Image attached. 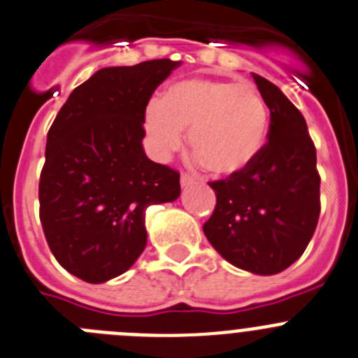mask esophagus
Segmentation results:
<instances>
[{
  "label": "esophagus",
  "mask_w": 358,
  "mask_h": 358,
  "mask_svg": "<svg viewBox=\"0 0 358 358\" xmlns=\"http://www.w3.org/2000/svg\"><path fill=\"white\" fill-rule=\"evenodd\" d=\"M193 182H195V179H193L192 176H189V173H181V185L185 186H192Z\"/></svg>",
  "instance_id": "esophagus-1"
}]
</instances>
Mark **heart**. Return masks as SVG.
<instances>
[{
    "mask_svg": "<svg viewBox=\"0 0 358 358\" xmlns=\"http://www.w3.org/2000/svg\"><path fill=\"white\" fill-rule=\"evenodd\" d=\"M145 131L154 156L163 159L182 145L216 176L250 166L264 147L270 113L257 88L209 78H192L166 88L162 103L145 110Z\"/></svg>",
    "mask_w": 358,
    "mask_h": 358,
    "instance_id": "heart-1",
    "label": "heart"
}]
</instances>
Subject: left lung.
<instances>
[{
	"instance_id": "1",
	"label": "left lung",
	"mask_w": 358,
	"mask_h": 358,
	"mask_svg": "<svg viewBox=\"0 0 358 358\" xmlns=\"http://www.w3.org/2000/svg\"><path fill=\"white\" fill-rule=\"evenodd\" d=\"M252 78L270 108L268 142L250 166L209 182L216 206L204 234L236 268L275 275L306 252L316 231L321 177L303 115L280 88Z\"/></svg>"
}]
</instances>
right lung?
<instances>
[{"label": "right lung", "mask_w": 358, "mask_h": 358, "mask_svg": "<svg viewBox=\"0 0 358 358\" xmlns=\"http://www.w3.org/2000/svg\"><path fill=\"white\" fill-rule=\"evenodd\" d=\"M179 65L162 58L101 69L49 127L38 213L52 255L81 280L129 270L147 245V208L181 195L179 172L150 162L142 145L147 104Z\"/></svg>", "instance_id": "obj_1"}]
</instances>
